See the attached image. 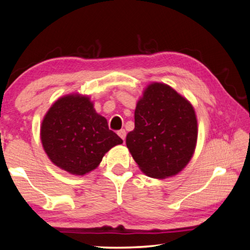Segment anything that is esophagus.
<instances>
[{"mask_svg":"<svg viewBox=\"0 0 250 250\" xmlns=\"http://www.w3.org/2000/svg\"><path fill=\"white\" fill-rule=\"evenodd\" d=\"M117 134H118V136H120V137L122 138V140L125 142V137H126V132H125V129H121V130H118Z\"/></svg>","mask_w":250,"mask_h":250,"instance_id":"obj_1","label":"esophagus"}]
</instances>
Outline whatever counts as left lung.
<instances>
[{
  "label": "left lung",
  "mask_w": 250,
  "mask_h": 250,
  "mask_svg": "<svg viewBox=\"0 0 250 250\" xmlns=\"http://www.w3.org/2000/svg\"><path fill=\"white\" fill-rule=\"evenodd\" d=\"M197 141L195 110L166 84L145 89L135 109V128L126 145L146 175L165 178L179 173L193 156Z\"/></svg>",
  "instance_id": "8db88e82"
}]
</instances>
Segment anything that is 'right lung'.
Here are the masks:
<instances>
[{"instance_id": "add662e5", "label": "right lung", "mask_w": 250, "mask_h": 250, "mask_svg": "<svg viewBox=\"0 0 250 250\" xmlns=\"http://www.w3.org/2000/svg\"><path fill=\"white\" fill-rule=\"evenodd\" d=\"M41 140L51 161L74 175L95 169L105 153L123 143L89 98L80 95L64 96L52 105L42 123Z\"/></svg>"}]
</instances>
